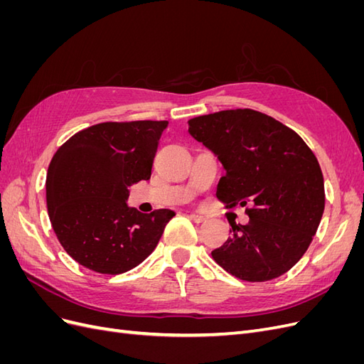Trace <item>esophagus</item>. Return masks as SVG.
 <instances>
[{
  "label": "esophagus",
  "mask_w": 364,
  "mask_h": 364,
  "mask_svg": "<svg viewBox=\"0 0 364 364\" xmlns=\"http://www.w3.org/2000/svg\"><path fill=\"white\" fill-rule=\"evenodd\" d=\"M190 218L193 220V222H196V223H203L205 220H206V217L202 215V214H199V213H191V214H190Z\"/></svg>",
  "instance_id": "obj_1"
}]
</instances>
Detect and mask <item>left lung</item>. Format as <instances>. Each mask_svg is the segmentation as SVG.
Listing matches in <instances>:
<instances>
[{
  "label": "left lung",
  "instance_id": "1",
  "mask_svg": "<svg viewBox=\"0 0 364 364\" xmlns=\"http://www.w3.org/2000/svg\"><path fill=\"white\" fill-rule=\"evenodd\" d=\"M190 135L222 162L217 185L226 208H246L247 225L211 252L234 277L262 282L302 258L322 220L325 186L311 149L290 127L252 109H230L188 121Z\"/></svg>",
  "mask_w": 364,
  "mask_h": 364
}]
</instances>
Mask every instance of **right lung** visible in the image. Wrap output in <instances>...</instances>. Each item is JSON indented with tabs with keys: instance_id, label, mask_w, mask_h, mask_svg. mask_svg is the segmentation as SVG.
I'll return each instance as SVG.
<instances>
[{
	"instance_id": "obj_1",
	"label": "right lung",
	"mask_w": 364,
	"mask_h": 364,
	"mask_svg": "<svg viewBox=\"0 0 364 364\" xmlns=\"http://www.w3.org/2000/svg\"><path fill=\"white\" fill-rule=\"evenodd\" d=\"M168 121L100 123L73 135L48 165L50 222L62 247L83 267L118 274L155 250L171 209L127 206L129 186L149 181Z\"/></svg>"
}]
</instances>
